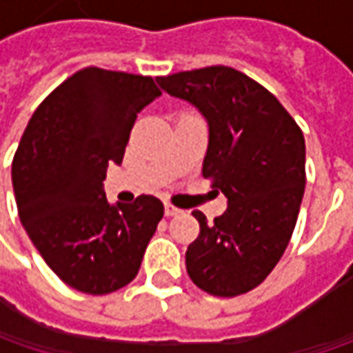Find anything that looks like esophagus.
Returning a JSON list of instances; mask_svg holds the SVG:
<instances>
[{
	"label": "esophagus",
	"instance_id": "34e87169",
	"mask_svg": "<svg viewBox=\"0 0 353 353\" xmlns=\"http://www.w3.org/2000/svg\"><path fill=\"white\" fill-rule=\"evenodd\" d=\"M165 214L172 218V216H179V214H183L181 208H176V206H172V204H165Z\"/></svg>",
	"mask_w": 353,
	"mask_h": 353
}]
</instances>
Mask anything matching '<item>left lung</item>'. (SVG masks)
<instances>
[{"label": "left lung", "instance_id": "left-lung-1", "mask_svg": "<svg viewBox=\"0 0 353 353\" xmlns=\"http://www.w3.org/2000/svg\"><path fill=\"white\" fill-rule=\"evenodd\" d=\"M167 94L192 103L208 123L202 174L228 208L186 250L192 283L214 296H237L261 285L285 253L305 194V137L261 84L230 66L159 78Z\"/></svg>", "mask_w": 353, "mask_h": 353}]
</instances>
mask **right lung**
Segmentation results:
<instances>
[{
	"label": "right lung",
	"mask_w": 353,
	"mask_h": 353,
	"mask_svg": "<svg viewBox=\"0 0 353 353\" xmlns=\"http://www.w3.org/2000/svg\"><path fill=\"white\" fill-rule=\"evenodd\" d=\"M159 96L151 76L88 66L48 94L21 137L11 167L21 224L76 291L108 294L129 285L163 218L159 198L110 204L103 192L135 117Z\"/></svg>",
	"instance_id": "obj_1"
}]
</instances>
